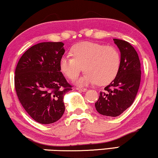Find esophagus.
<instances>
[{"label": "esophagus", "mask_w": 158, "mask_h": 158, "mask_svg": "<svg viewBox=\"0 0 158 158\" xmlns=\"http://www.w3.org/2000/svg\"><path fill=\"white\" fill-rule=\"evenodd\" d=\"M76 90H79V91H81V92H85V91L88 90L86 88H77Z\"/></svg>", "instance_id": "obj_1"}]
</instances>
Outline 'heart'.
Wrapping results in <instances>:
<instances>
[{
  "label": "heart",
  "instance_id": "obj_1",
  "mask_svg": "<svg viewBox=\"0 0 158 158\" xmlns=\"http://www.w3.org/2000/svg\"><path fill=\"white\" fill-rule=\"evenodd\" d=\"M71 54L73 57L65 55L61 58L60 67L71 80L78 76L84 67L85 73L75 81L78 86L108 83L116 77L120 68V53L113 46L83 42L73 47Z\"/></svg>",
  "mask_w": 158,
  "mask_h": 158
}]
</instances>
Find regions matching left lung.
Masks as SVG:
<instances>
[{
    "label": "left lung",
    "instance_id": "obj_1",
    "mask_svg": "<svg viewBox=\"0 0 158 158\" xmlns=\"http://www.w3.org/2000/svg\"><path fill=\"white\" fill-rule=\"evenodd\" d=\"M120 52V65L115 78L100 92L95 106L100 114L117 117L133 103L140 84L138 55L127 41L113 39Z\"/></svg>",
    "mask_w": 158,
    "mask_h": 158
}]
</instances>
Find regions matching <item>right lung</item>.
<instances>
[{"label":"right lung","instance_id":"add662e5","mask_svg":"<svg viewBox=\"0 0 158 158\" xmlns=\"http://www.w3.org/2000/svg\"><path fill=\"white\" fill-rule=\"evenodd\" d=\"M62 42L38 43L24 52L15 71L18 99L28 115L41 124L58 121L65 112L64 96L71 85L60 71Z\"/></svg>","mask_w":158,"mask_h":158}]
</instances>
